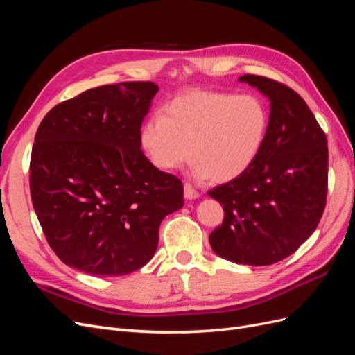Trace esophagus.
Masks as SVG:
<instances>
[{"label":"esophagus","mask_w":355,"mask_h":355,"mask_svg":"<svg viewBox=\"0 0 355 355\" xmlns=\"http://www.w3.org/2000/svg\"><path fill=\"white\" fill-rule=\"evenodd\" d=\"M184 196L187 200H196L200 197V192L191 184H185L184 185Z\"/></svg>","instance_id":"34e87169"}]
</instances>
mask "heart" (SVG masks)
Returning <instances> with one entry per match:
<instances>
[{"label":"heart","instance_id":"1","mask_svg":"<svg viewBox=\"0 0 355 355\" xmlns=\"http://www.w3.org/2000/svg\"><path fill=\"white\" fill-rule=\"evenodd\" d=\"M270 114L252 93L192 90L144 124L141 144L151 163L176 170L192 158L197 175L216 182L241 176L263 146Z\"/></svg>","mask_w":355,"mask_h":355}]
</instances>
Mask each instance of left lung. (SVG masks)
<instances>
[{
    "instance_id": "left-lung-1",
    "label": "left lung",
    "mask_w": 355,
    "mask_h": 355,
    "mask_svg": "<svg viewBox=\"0 0 355 355\" xmlns=\"http://www.w3.org/2000/svg\"><path fill=\"white\" fill-rule=\"evenodd\" d=\"M270 99V124L254 163L209 191L225 218L210 245L234 263L263 266L286 259L323 216L327 198V137L305 101L261 75L239 78Z\"/></svg>"
}]
</instances>
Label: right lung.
<instances>
[{
    "instance_id": "obj_1",
    "label": "right lung",
    "mask_w": 355,
    "mask_h": 355,
    "mask_svg": "<svg viewBox=\"0 0 355 355\" xmlns=\"http://www.w3.org/2000/svg\"><path fill=\"white\" fill-rule=\"evenodd\" d=\"M151 81L108 84L42 118L32 146V206L59 259L92 275L130 274L151 261L159 223L184 206V187L153 166L141 127Z\"/></svg>"
}]
</instances>
